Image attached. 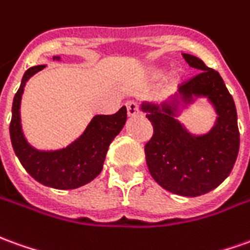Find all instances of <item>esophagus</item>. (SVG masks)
<instances>
[{
  "mask_svg": "<svg viewBox=\"0 0 250 250\" xmlns=\"http://www.w3.org/2000/svg\"><path fill=\"white\" fill-rule=\"evenodd\" d=\"M125 108H127V115L128 116H137L139 113V108H138V104L135 101H127L125 103Z\"/></svg>",
  "mask_w": 250,
  "mask_h": 250,
  "instance_id": "34e87169",
  "label": "esophagus"
}]
</instances>
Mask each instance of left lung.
<instances>
[{"label": "left lung", "instance_id": "1", "mask_svg": "<svg viewBox=\"0 0 250 250\" xmlns=\"http://www.w3.org/2000/svg\"><path fill=\"white\" fill-rule=\"evenodd\" d=\"M183 57L198 74L180 85L170 99L161 104L146 101L141 109L153 125V137L145 146L151 177L167 191L195 198L212 191L230 174L240 149V131L234 100L219 73L193 55ZM196 97H207L217 112L216 125L203 136L192 134L175 119L179 105Z\"/></svg>", "mask_w": 250, "mask_h": 250}]
</instances>
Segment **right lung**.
Masks as SVG:
<instances>
[{
  "label": "right lung",
  "mask_w": 250,
  "mask_h": 250,
  "mask_svg": "<svg viewBox=\"0 0 250 250\" xmlns=\"http://www.w3.org/2000/svg\"><path fill=\"white\" fill-rule=\"evenodd\" d=\"M59 61V57H54ZM46 64L29 67L22 76L12 105L9 132L17 158L36 181L55 189H74L96 179L103 170V164L113 138L125 127L127 109L122 107L113 115H96L83 135L59 150H38L27 142L22 134L20 103L24 86L31 77L43 70Z\"/></svg>",
  "instance_id": "right-lung-1"
}]
</instances>
